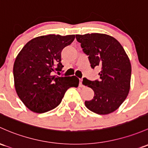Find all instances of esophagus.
Returning a JSON list of instances; mask_svg holds the SVG:
<instances>
[{
    "label": "esophagus",
    "mask_w": 148,
    "mask_h": 148,
    "mask_svg": "<svg viewBox=\"0 0 148 148\" xmlns=\"http://www.w3.org/2000/svg\"><path fill=\"white\" fill-rule=\"evenodd\" d=\"M79 86H83L82 85V79H79Z\"/></svg>",
    "instance_id": "34e87169"
}]
</instances>
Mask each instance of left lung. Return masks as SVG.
Returning <instances> with one entry per match:
<instances>
[{"label": "left lung", "instance_id": "8db88e82", "mask_svg": "<svg viewBox=\"0 0 148 148\" xmlns=\"http://www.w3.org/2000/svg\"><path fill=\"white\" fill-rule=\"evenodd\" d=\"M91 68L99 66V80L83 79V84L94 91L93 99L85 101L90 111L99 115L115 111L126 99L130 87L131 64L123 47L106 34L76 35Z\"/></svg>", "mask_w": 148, "mask_h": 148}]
</instances>
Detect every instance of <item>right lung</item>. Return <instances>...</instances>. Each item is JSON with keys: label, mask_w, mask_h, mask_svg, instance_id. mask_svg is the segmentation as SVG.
Listing matches in <instances>:
<instances>
[{"label": "right lung", "mask_w": 148, "mask_h": 148, "mask_svg": "<svg viewBox=\"0 0 148 148\" xmlns=\"http://www.w3.org/2000/svg\"><path fill=\"white\" fill-rule=\"evenodd\" d=\"M74 38V35L37 37L29 41L18 54L13 66L15 91L30 111L42 113L54 109L68 88L79 86V80L75 76H53L64 66L62 49Z\"/></svg>", "instance_id": "obj_1"}]
</instances>
